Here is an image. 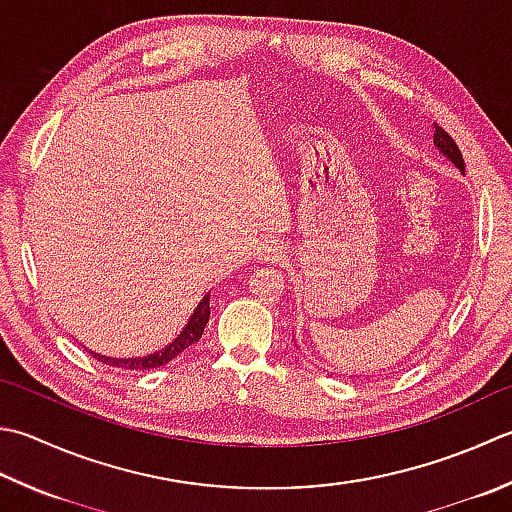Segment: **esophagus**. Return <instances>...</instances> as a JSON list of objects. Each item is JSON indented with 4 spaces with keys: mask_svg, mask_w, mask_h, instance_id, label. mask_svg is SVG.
<instances>
[{
    "mask_svg": "<svg viewBox=\"0 0 512 512\" xmlns=\"http://www.w3.org/2000/svg\"><path fill=\"white\" fill-rule=\"evenodd\" d=\"M262 255L268 259V262H279V259H282V248L266 246V248H262Z\"/></svg>",
    "mask_w": 512,
    "mask_h": 512,
    "instance_id": "esophagus-1",
    "label": "esophagus"
}]
</instances>
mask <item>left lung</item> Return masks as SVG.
Listing matches in <instances>:
<instances>
[{
  "mask_svg": "<svg viewBox=\"0 0 512 512\" xmlns=\"http://www.w3.org/2000/svg\"><path fill=\"white\" fill-rule=\"evenodd\" d=\"M433 128H435V135H433L435 148L448 159V162H453V164L464 173V157H462V153H459V148H457V144L453 142V137H450V135L446 133V130L439 128L437 124H433Z\"/></svg>",
  "mask_w": 512,
  "mask_h": 512,
  "instance_id": "obj_1",
  "label": "left lung"
}]
</instances>
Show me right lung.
Segmentation results:
<instances>
[{"mask_svg": "<svg viewBox=\"0 0 512 512\" xmlns=\"http://www.w3.org/2000/svg\"><path fill=\"white\" fill-rule=\"evenodd\" d=\"M208 317H210V293L202 297V302L197 304L193 315L188 317L186 326L179 330V335L173 339V342L166 344L164 348L155 350V353L139 355V357H108V355H99V353H95V350H90V355H93L97 362L124 368V370H150V368L164 366L168 362H173L177 355H182L186 348H190L193 344H197L199 339H202L204 328L208 324Z\"/></svg>", "mask_w": 512, "mask_h": 512, "instance_id": "right-lung-1", "label": "right lung"}]
</instances>
